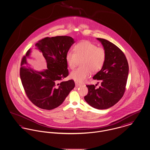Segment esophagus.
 <instances>
[{"label": "esophagus", "mask_w": 150, "mask_h": 150, "mask_svg": "<svg viewBox=\"0 0 150 150\" xmlns=\"http://www.w3.org/2000/svg\"><path fill=\"white\" fill-rule=\"evenodd\" d=\"M75 84H76V86H77V87L81 85V83H80V82H75Z\"/></svg>", "instance_id": "1"}]
</instances>
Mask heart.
Masks as SVG:
<instances>
[{
    "label": "heart",
    "instance_id": "b5f03b06",
    "mask_svg": "<svg viewBox=\"0 0 150 150\" xmlns=\"http://www.w3.org/2000/svg\"><path fill=\"white\" fill-rule=\"evenodd\" d=\"M106 58L107 52L104 48L98 47L89 41L80 42L75 46L74 51L70 50L66 53L65 59L71 69L81 61V67L70 73V78L79 82L84 81L91 71L96 73L103 68Z\"/></svg>",
    "mask_w": 150,
    "mask_h": 150
}]
</instances>
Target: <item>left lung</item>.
Returning a JSON list of instances; mask_svg holds the SVG:
<instances>
[{
  "label": "left lung",
  "instance_id": "left-lung-1",
  "mask_svg": "<svg viewBox=\"0 0 150 150\" xmlns=\"http://www.w3.org/2000/svg\"><path fill=\"white\" fill-rule=\"evenodd\" d=\"M107 52L106 62L101 70L93 77L101 85H87L88 93L86 102L94 108L106 109L114 106L123 97L129 74L127 60L122 50L108 40L97 38Z\"/></svg>",
  "mask_w": 150,
  "mask_h": 150
}]
</instances>
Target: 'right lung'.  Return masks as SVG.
<instances>
[{
    "instance_id": "add662e5",
    "label": "right lung",
    "mask_w": 150,
    "mask_h": 150,
    "mask_svg": "<svg viewBox=\"0 0 150 150\" xmlns=\"http://www.w3.org/2000/svg\"><path fill=\"white\" fill-rule=\"evenodd\" d=\"M74 42L68 36L47 37L39 40L34 48L42 53L47 63V69L33 70L28 66L26 56L21 61L20 76L25 93L32 103L42 109L52 110L64 102L75 86L74 81H62L69 75L66 53Z\"/></svg>"
}]
</instances>
